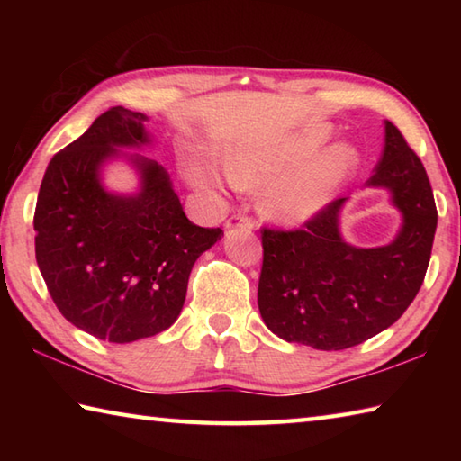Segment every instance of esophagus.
I'll list each match as a JSON object with an SVG mask.
<instances>
[{
	"mask_svg": "<svg viewBox=\"0 0 461 461\" xmlns=\"http://www.w3.org/2000/svg\"><path fill=\"white\" fill-rule=\"evenodd\" d=\"M225 228H241V230H254V220L252 217H248V215H241V213H236V215H231L230 220H228V223H225Z\"/></svg>",
	"mask_w": 461,
	"mask_h": 461,
	"instance_id": "34e87169",
	"label": "esophagus"
}]
</instances>
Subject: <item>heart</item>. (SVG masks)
I'll return each mask as SVG.
<instances>
[{
	"label": "heart",
	"instance_id": "1",
	"mask_svg": "<svg viewBox=\"0 0 461 461\" xmlns=\"http://www.w3.org/2000/svg\"><path fill=\"white\" fill-rule=\"evenodd\" d=\"M331 136V126L311 123L286 134L254 138L228 152L225 173L205 162H189L186 176L194 186L212 189L223 181L256 186L276 176L262 197L264 213L280 223H305L360 165V154L352 144L338 142L319 150Z\"/></svg>",
	"mask_w": 461,
	"mask_h": 461
}]
</instances>
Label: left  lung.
I'll list each match as a JSON object with an SVG mask.
<instances>
[{"instance_id":"obj_1","label":"left lung","mask_w":461,"mask_h":461,"mask_svg":"<svg viewBox=\"0 0 461 461\" xmlns=\"http://www.w3.org/2000/svg\"><path fill=\"white\" fill-rule=\"evenodd\" d=\"M384 150L368 186H384L402 213L394 241L354 248L339 236L335 199L299 230L262 228L258 309L272 333L315 349H346L393 325L415 299L431 258L437 207L423 162L384 123Z\"/></svg>"}]
</instances>
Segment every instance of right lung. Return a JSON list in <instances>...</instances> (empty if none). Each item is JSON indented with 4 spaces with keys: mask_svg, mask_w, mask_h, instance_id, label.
Listing matches in <instances>:
<instances>
[{
    "mask_svg": "<svg viewBox=\"0 0 461 461\" xmlns=\"http://www.w3.org/2000/svg\"><path fill=\"white\" fill-rule=\"evenodd\" d=\"M146 115L109 107L52 156L38 191L36 262L54 305L93 338L128 343L168 330L181 313L193 264L221 238L186 220L158 162L134 158L142 189L104 191L99 167L115 146L150 142Z\"/></svg>",
    "mask_w": 461,
    "mask_h": 461,
    "instance_id": "add662e5",
    "label": "right lung"
}]
</instances>
